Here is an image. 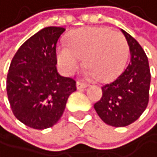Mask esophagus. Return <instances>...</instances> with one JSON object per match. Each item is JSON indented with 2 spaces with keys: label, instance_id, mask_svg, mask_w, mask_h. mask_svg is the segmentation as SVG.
<instances>
[{
  "label": "esophagus",
  "instance_id": "1",
  "mask_svg": "<svg viewBox=\"0 0 157 157\" xmlns=\"http://www.w3.org/2000/svg\"><path fill=\"white\" fill-rule=\"evenodd\" d=\"M76 86H77V89L78 90H83V89H85L87 87V85L86 84H84V83H82V82H79L78 81L77 82V84H76Z\"/></svg>",
  "mask_w": 157,
  "mask_h": 157
}]
</instances>
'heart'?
Here are the masks:
<instances>
[{
  "mask_svg": "<svg viewBox=\"0 0 157 157\" xmlns=\"http://www.w3.org/2000/svg\"><path fill=\"white\" fill-rule=\"evenodd\" d=\"M128 56L126 39L120 32L107 28H83L71 34L68 46L57 49V59L65 74L74 73L84 58L88 79L109 82L123 70Z\"/></svg>",
  "mask_w": 157,
  "mask_h": 157,
  "instance_id": "1",
  "label": "heart"
}]
</instances>
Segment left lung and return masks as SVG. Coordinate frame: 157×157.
Segmentation results:
<instances>
[{"label":"left lung","mask_w":157,"mask_h":157,"mask_svg":"<svg viewBox=\"0 0 157 157\" xmlns=\"http://www.w3.org/2000/svg\"><path fill=\"white\" fill-rule=\"evenodd\" d=\"M130 51V62L113 82L102 87V97L94 104L106 124L124 127L137 120L148 104L150 70L148 59L133 37L121 30Z\"/></svg>","instance_id":"1"}]
</instances>
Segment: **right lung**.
Listing matches in <instances>:
<instances>
[{
    "label": "right lung",
    "mask_w": 157,
    "mask_h": 157,
    "mask_svg": "<svg viewBox=\"0 0 157 157\" xmlns=\"http://www.w3.org/2000/svg\"><path fill=\"white\" fill-rule=\"evenodd\" d=\"M65 29L47 27L24 43L13 58L7 94L17 119L34 129L52 127L61 118L76 82L57 71L56 45Z\"/></svg>",
    "instance_id": "add662e5"
}]
</instances>
